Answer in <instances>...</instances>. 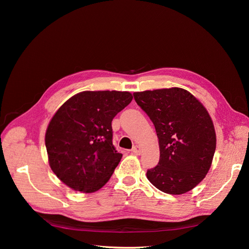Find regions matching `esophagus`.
Returning <instances> with one entry per match:
<instances>
[{
	"label": "esophagus",
	"instance_id": "esophagus-1",
	"mask_svg": "<svg viewBox=\"0 0 249 249\" xmlns=\"http://www.w3.org/2000/svg\"><path fill=\"white\" fill-rule=\"evenodd\" d=\"M132 154H134V155H140L141 154V149H140V147L138 146V145H135L133 148H132Z\"/></svg>",
	"mask_w": 249,
	"mask_h": 249
}]
</instances>
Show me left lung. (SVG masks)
Here are the masks:
<instances>
[{
	"mask_svg": "<svg viewBox=\"0 0 249 249\" xmlns=\"http://www.w3.org/2000/svg\"><path fill=\"white\" fill-rule=\"evenodd\" d=\"M152 120L159 139L160 160L146 172L164 193L184 194L205 178L216 148V134L208 111L182 88L133 93Z\"/></svg>",
	"mask_w": 249,
	"mask_h": 249,
	"instance_id": "8db88e82",
	"label": "left lung"
}]
</instances>
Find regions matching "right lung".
<instances>
[{"instance_id": "add662e5", "label": "right lung", "mask_w": 249, "mask_h": 249, "mask_svg": "<svg viewBox=\"0 0 249 249\" xmlns=\"http://www.w3.org/2000/svg\"><path fill=\"white\" fill-rule=\"evenodd\" d=\"M132 100L126 91H83L59 108L46 133L50 166L59 179L86 193L108 182L123 157L113 145L111 123Z\"/></svg>"}]
</instances>
